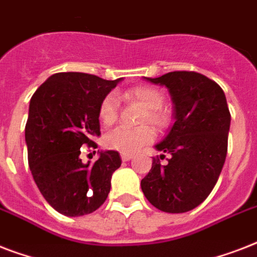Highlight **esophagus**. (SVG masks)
Here are the masks:
<instances>
[{
    "label": "esophagus",
    "instance_id": "1",
    "mask_svg": "<svg viewBox=\"0 0 257 257\" xmlns=\"http://www.w3.org/2000/svg\"><path fill=\"white\" fill-rule=\"evenodd\" d=\"M133 157V155L131 153H121V160L122 161H129Z\"/></svg>",
    "mask_w": 257,
    "mask_h": 257
}]
</instances>
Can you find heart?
<instances>
[{
  "label": "heart",
  "instance_id": "heart-1",
  "mask_svg": "<svg viewBox=\"0 0 257 257\" xmlns=\"http://www.w3.org/2000/svg\"><path fill=\"white\" fill-rule=\"evenodd\" d=\"M124 97L129 101H136L147 109L144 122L152 124L155 128L164 129L169 124V114L161 108L164 105V96L159 89L149 85H139L129 89ZM118 116V100L114 93H109L101 100L98 117L104 125H112ZM155 133L149 126L131 129L118 126L105 136V145L121 153H135L144 145L152 143Z\"/></svg>",
  "mask_w": 257,
  "mask_h": 257
}]
</instances>
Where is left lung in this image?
<instances>
[{
	"mask_svg": "<svg viewBox=\"0 0 257 257\" xmlns=\"http://www.w3.org/2000/svg\"><path fill=\"white\" fill-rule=\"evenodd\" d=\"M144 80L168 88L175 122L164 140L155 145L171 155L168 164L153 159L141 189L160 211H192L212 192L227 157L231 125L227 98L215 81L196 72H171Z\"/></svg>",
	"mask_w": 257,
	"mask_h": 257,
	"instance_id": "1",
	"label": "left lung"
}]
</instances>
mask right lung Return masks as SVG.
Returning a JSON list of instances; mask_svg holds the SVG:
<instances>
[{
  "label": "right lung",
  "instance_id": "1",
  "mask_svg": "<svg viewBox=\"0 0 257 257\" xmlns=\"http://www.w3.org/2000/svg\"><path fill=\"white\" fill-rule=\"evenodd\" d=\"M122 78L113 81L93 74L64 72L50 76L30 98L25 126L28 161L34 183L61 215H88L100 208L120 168L116 151H101L98 160L82 163L81 148H96L98 106Z\"/></svg>",
  "mask_w": 257,
  "mask_h": 257
}]
</instances>
